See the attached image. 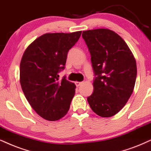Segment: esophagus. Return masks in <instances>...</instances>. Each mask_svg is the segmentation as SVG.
<instances>
[{"label":"esophagus","instance_id":"esophagus-1","mask_svg":"<svg viewBox=\"0 0 151 151\" xmlns=\"http://www.w3.org/2000/svg\"><path fill=\"white\" fill-rule=\"evenodd\" d=\"M81 83H82V82H79V81H76V82H75V85L77 86V87H79V86L81 84Z\"/></svg>","mask_w":151,"mask_h":151}]
</instances>
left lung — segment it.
Wrapping results in <instances>:
<instances>
[{"instance_id":"1","label":"left lung","mask_w":151,"mask_h":151,"mask_svg":"<svg viewBox=\"0 0 151 151\" xmlns=\"http://www.w3.org/2000/svg\"><path fill=\"white\" fill-rule=\"evenodd\" d=\"M91 53L94 91L87 98L91 109L111 117L125 105L134 90L137 64L125 42L112 30L100 28L83 31Z\"/></svg>"}]
</instances>
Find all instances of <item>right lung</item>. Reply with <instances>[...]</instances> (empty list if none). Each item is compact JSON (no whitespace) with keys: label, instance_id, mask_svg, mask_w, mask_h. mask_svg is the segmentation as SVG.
<instances>
[{"label":"right lung","instance_id":"add662e5","mask_svg":"<svg viewBox=\"0 0 151 151\" xmlns=\"http://www.w3.org/2000/svg\"><path fill=\"white\" fill-rule=\"evenodd\" d=\"M81 31L47 33L28 46L20 63V83L32 108L48 121L68 113L76 86L58 73L65 69L68 53Z\"/></svg>","mask_w":151,"mask_h":151}]
</instances>
